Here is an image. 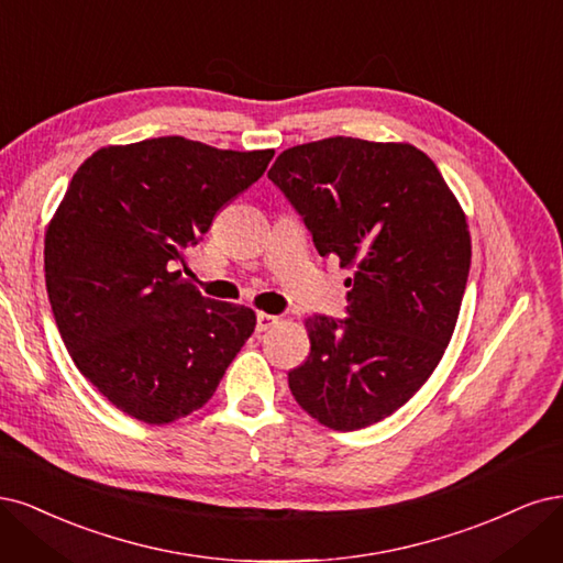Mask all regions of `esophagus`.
Instances as JSON below:
<instances>
[{
  "mask_svg": "<svg viewBox=\"0 0 563 563\" xmlns=\"http://www.w3.org/2000/svg\"><path fill=\"white\" fill-rule=\"evenodd\" d=\"M276 324H278V316L257 313V332H266L271 328H276Z\"/></svg>",
  "mask_w": 563,
  "mask_h": 563,
  "instance_id": "34e87169",
  "label": "esophagus"
}]
</instances>
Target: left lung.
I'll return each mask as SVG.
<instances>
[{"label": "left lung", "mask_w": 563, "mask_h": 563, "mask_svg": "<svg viewBox=\"0 0 563 563\" xmlns=\"http://www.w3.org/2000/svg\"><path fill=\"white\" fill-rule=\"evenodd\" d=\"M320 257L353 268L349 318L306 320L311 353L287 374L303 411L334 430L386 419L449 346L470 274L465 214L411 144L328 137L285 150L268 170Z\"/></svg>", "instance_id": "obj_1"}]
</instances>
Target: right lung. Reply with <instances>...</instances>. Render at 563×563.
Instances as JSON below:
<instances>
[{"label":"right lung","instance_id":"1","mask_svg":"<svg viewBox=\"0 0 563 563\" xmlns=\"http://www.w3.org/2000/svg\"><path fill=\"white\" fill-rule=\"evenodd\" d=\"M271 158L168 135L102 147L71 177L44 241L51 311L77 369L133 419L201 409L255 332L252 308L177 266Z\"/></svg>","mask_w":563,"mask_h":563}]
</instances>
